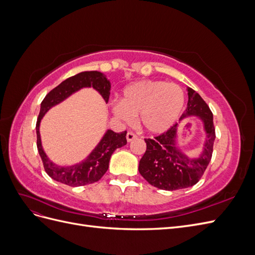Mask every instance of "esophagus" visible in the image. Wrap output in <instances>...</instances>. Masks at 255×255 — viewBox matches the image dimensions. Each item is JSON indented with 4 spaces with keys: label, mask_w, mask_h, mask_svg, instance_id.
<instances>
[{
    "label": "esophagus",
    "mask_w": 255,
    "mask_h": 255,
    "mask_svg": "<svg viewBox=\"0 0 255 255\" xmlns=\"http://www.w3.org/2000/svg\"><path fill=\"white\" fill-rule=\"evenodd\" d=\"M136 138H137V136H136L134 133H132V132H128V133L127 134V140H128V142H130L132 140L136 139Z\"/></svg>",
    "instance_id": "34e87169"
}]
</instances>
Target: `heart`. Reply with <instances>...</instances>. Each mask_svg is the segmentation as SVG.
Returning a JSON list of instances; mask_svg holds the SVG:
<instances>
[{"mask_svg": "<svg viewBox=\"0 0 255 255\" xmlns=\"http://www.w3.org/2000/svg\"><path fill=\"white\" fill-rule=\"evenodd\" d=\"M185 105L181 86L163 81H139L123 89L120 103L113 105V113L123 121L137 116L138 125L146 133L163 134L176 122Z\"/></svg>", "mask_w": 255, "mask_h": 255, "instance_id": "obj_1", "label": "heart"}]
</instances>
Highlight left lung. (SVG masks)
<instances>
[{
	"label": "left lung",
	"instance_id": "obj_1",
	"mask_svg": "<svg viewBox=\"0 0 255 255\" xmlns=\"http://www.w3.org/2000/svg\"><path fill=\"white\" fill-rule=\"evenodd\" d=\"M187 109L181 116L180 122L154 139H144L146 150L138 170L151 185L159 189L176 190L194 186L201 179L212 158L216 138L213 114L194 89L187 87ZM189 117H196L203 122L206 135L203 151L196 158L183 152L177 142L179 123Z\"/></svg>",
	"mask_w": 255,
	"mask_h": 255
}]
</instances>
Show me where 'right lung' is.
<instances>
[{"label":"right lung","instance_id":"obj_1","mask_svg":"<svg viewBox=\"0 0 255 255\" xmlns=\"http://www.w3.org/2000/svg\"><path fill=\"white\" fill-rule=\"evenodd\" d=\"M91 87L96 89L107 103L110 98L111 82L107 80L106 75L99 71L81 72L61 82L57 87L52 89L45 96L41 102L40 113L36 123L37 148L42 159L45 172L53 180L72 187L84 186V185L98 182L109 169L110 159L115 150L127 144V130L121 133H115L112 129H107L101 140L95 146V149L89 153V155L78 164L59 166L53 163L45 154L40 137V122L43 116L53 106L65 101L76 91Z\"/></svg>","mask_w":255,"mask_h":255}]
</instances>
